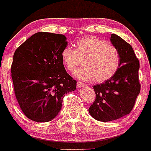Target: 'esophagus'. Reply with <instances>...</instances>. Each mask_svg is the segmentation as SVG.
<instances>
[{
    "label": "esophagus",
    "mask_w": 151,
    "mask_h": 151,
    "mask_svg": "<svg viewBox=\"0 0 151 151\" xmlns=\"http://www.w3.org/2000/svg\"><path fill=\"white\" fill-rule=\"evenodd\" d=\"M84 85H85V84H84V83H83V82H77V88H80V87H84Z\"/></svg>",
    "instance_id": "34e87169"
}]
</instances>
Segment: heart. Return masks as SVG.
<instances>
[{
    "instance_id": "b5f03b06",
    "label": "heart",
    "mask_w": 151,
    "mask_h": 151,
    "mask_svg": "<svg viewBox=\"0 0 151 151\" xmlns=\"http://www.w3.org/2000/svg\"><path fill=\"white\" fill-rule=\"evenodd\" d=\"M77 49L65 47L62 51V59L68 71L73 72L82 62L83 67L74 74L79 79H93L96 82H103L112 78L120 65V53L115 46L105 40L87 36L76 44Z\"/></svg>"
}]
</instances>
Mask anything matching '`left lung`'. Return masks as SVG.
Listing matches in <instances>:
<instances>
[{
  "mask_svg": "<svg viewBox=\"0 0 151 151\" xmlns=\"http://www.w3.org/2000/svg\"><path fill=\"white\" fill-rule=\"evenodd\" d=\"M110 41L120 53V67L112 78L93 86L95 100L89 108L91 116L102 122L117 120L130 113L140 91V63L132 46L114 34Z\"/></svg>",
  "mask_w": 151,
  "mask_h": 151,
  "instance_id": "8db88e82",
  "label": "left lung"
}]
</instances>
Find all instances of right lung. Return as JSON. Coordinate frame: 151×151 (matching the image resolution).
I'll return each mask as SVG.
<instances>
[{
  "label": "right lung",
  "instance_id": "obj_1",
  "mask_svg": "<svg viewBox=\"0 0 151 151\" xmlns=\"http://www.w3.org/2000/svg\"><path fill=\"white\" fill-rule=\"evenodd\" d=\"M66 39L62 34L38 32L15 51L11 64L15 95L22 112L33 121L55 118L64 94L77 87L63 64Z\"/></svg>",
  "mask_w": 151,
  "mask_h": 151
}]
</instances>
